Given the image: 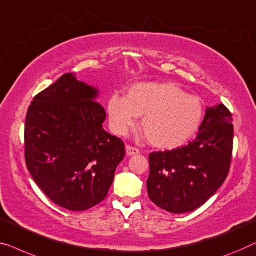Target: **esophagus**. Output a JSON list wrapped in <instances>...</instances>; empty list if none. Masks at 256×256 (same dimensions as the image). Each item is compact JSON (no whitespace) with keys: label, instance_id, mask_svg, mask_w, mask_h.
Masks as SVG:
<instances>
[{"label":"esophagus","instance_id":"obj_1","mask_svg":"<svg viewBox=\"0 0 256 256\" xmlns=\"http://www.w3.org/2000/svg\"><path fill=\"white\" fill-rule=\"evenodd\" d=\"M126 154L128 156H136V154H139V150L138 148H136V147H132V146H130V145H128L126 146Z\"/></svg>","mask_w":256,"mask_h":256}]
</instances>
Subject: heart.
Wrapping results in <instances>:
<instances>
[{
    "label": "heart",
    "mask_w": 256,
    "mask_h": 256,
    "mask_svg": "<svg viewBox=\"0 0 256 256\" xmlns=\"http://www.w3.org/2000/svg\"><path fill=\"white\" fill-rule=\"evenodd\" d=\"M203 114L196 96L168 82L136 84L126 97L114 94L108 102L114 132L126 134L142 116L140 130L147 142L159 150H174L189 142L200 128Z\"/></svg>",
    "instance_id": "1"
}]
</instances>
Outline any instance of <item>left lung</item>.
<instances>
[{"mask_svg":"<svg viewBox=\"0 0 256 256\" xmlns=\"http://www.w3.org/2000/svg\"><path fill=\"white\" fill-rule=\"evenodd\" d=\"M232 120L224 104L208 108L195 140L150 154L147 192L154 204L172 214H186L217 192L231 164Z\"/></svg>","mask_w":256,"mask_h":256,"instance_id":"obj_1","label":"left lung"}]
</instances>
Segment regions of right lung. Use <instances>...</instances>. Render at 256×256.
Instances as JSON below:
<instances>
[{"label":"right lung","instance_id":"add662e5","mask_svg":"<svg viewBox=\"0 0 256 256\" xmlns=\"http://www.w3.org/2000/svg\"><path fill=\"white\" fill-rule=\"evenodd\" d=\"M98 89L61 76L38 94L25 122V162L32 178L52 202L86 211L106 198L124 142L103 128L106 118Z\"/></svg>","mask_w":256,"mask_h":256}]
</instances>
